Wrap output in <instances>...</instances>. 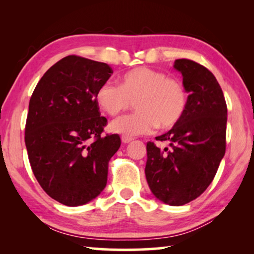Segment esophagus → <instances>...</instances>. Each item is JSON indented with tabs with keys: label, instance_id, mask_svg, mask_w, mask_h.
Masks as SVG:
<instances>
[{
	"label": "esophagus",
	"instance_id": "obj_1",
	"mask_svg": "<svg viewBox=\"0 0 254 254\" xmlns=\"http://www.w3.org/2000/svg\"><path fill=\"white\" fill-rule=\"evenodd\" d=\"M121 140H122V142H123V143H128V142H131V141L133 140V137H131V136H124V135H122Z\"/></svg>",
	"mask_w": 254,
	"mask_h": 254
}]
</instances>
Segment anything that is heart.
<instances>
[{
	"label": "heart",
	"mask_w": 254,
	"mask_h": 254,
	"mask_svg": "<svg viewBox=\"0 0 254 254\" xmlns=\"http://www.w3.org/2000/svg\"><path fill=\"white\" fill-rule=\"evenodd\" d=\"M96 104L106 114L118 115L135 102V113L110 123V131L124 136L152 133L159 126L168 128L183 119L188 95L178 79L149 67H137L120 77V85L107 80L97 88Z\"/></svg>",
	"instance_id": "obj_1"
}]
</instances>
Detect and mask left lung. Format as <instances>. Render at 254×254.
Masks as SVG:
<instances>
[{
    "mask_svg": "<svg viewBox=\"0 0 254 254\" xmlns=\"http://www.w3.org/2000/svg\"><path fill=\"white\" fill-rule=\"evenodd\" d=\"M188 95L183 119L156 140L169 142L160 150L147 143L145 178L154 197L180 206L200 196L213 182L225 154L227 107L222 88L207 68L189 59L175 60Z\"/></svg>",
    "mask_w": 254,
    "mask_h": 254,
    "instance_id": "8db88e82",
    "label": "left lung"
}]
</instances>
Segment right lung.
<instances>
[{"mask_svg": "<svg viewBox=\"0 0 254 254\" xmlns=\"http://www.w3.org/2000/svg\"><path fill=\"white\" fill-rule=\"evenodd\" d=\"M112 74L107 64L67 56L45 72L30 98L24 136L30 165L42 189L66 206L101 194L121 145L118 134L101 135L107 120L95 101Z\"/></svg>", "mask_w": 254, "mask_h": 254, "instance_id": "add662e5", "label": "right lung"}]
</instances>
